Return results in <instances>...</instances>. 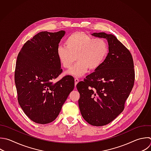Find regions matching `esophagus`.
<instances>
[{"label":"esophagus","mask_w":151,"mask_h":151,"mask_svg":"<svg viewBox=\"0 0 151 151\" xmlns=\"http://www.w3.org/2000/svg\"><path fill=\"white\" fill-rule=\"evenodd\" d=\"M74 82H75V86L77 84V83L79 82V80L78 78H75L74 79Z\"/></svg>","instance_id":"1"}]
</instances>
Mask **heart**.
<instances>
[{
  "label": "heart",
  "instance_id": "heart-1",
  "mask_svg": "<svg viewBox=\"0 0 151 151\" xmlns=\"http://www.w3.org/2000/svg\"><path fill=\"white\" fill-rule=\"evenodd\" d=\"M65 46H59L56 51L57 57L61 66L70 68L74 61L76 64L66 74L80 77L90 69L94 71L104 61L108 54V45L101 38H95L80 32L70 35L65 41Z\"/></svg>",
  "mask_w": 151,
  "mask_h": 151
}]
</instances>
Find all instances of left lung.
Segmentation results:
<instances>
[{"label": "left lung", "instance_id": "8db88e82", "mask_svg": "<svg viewBox=\"0 0 151 151\" xmlns=\"http://www.w3.org/2000/svg\"><path fill=\"white\" fill-rule=\"evenodd\" d=\"M91 35L107 40L109 53L102 65L76 87L83 119L91 125L101 126L123 111L134 84V65L130 51L114 35L105 32Z\"/></svg>", "mask_w": 151, "mask_h": 151}]
</instances>
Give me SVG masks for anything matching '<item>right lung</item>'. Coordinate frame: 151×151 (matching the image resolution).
<instances>
[{
  "mask_svg": "<svg viewBox=\"0 0 151 151\" xmlns=\"http://www.w3.org/2000/svg\"><path fill=\"white\" fill-rule=\"evenodd\" d=\"M65 34V31L39 32L24 45L17 58L15 82L18 102L37 123L53 122L74 88L70 76L53 83L62 73L56 51Z\"/></svg>",
  "mask_w": 151,
  "mask_h": 151,
  "instance_id": "obj_1",
  "label": "right lung"
}]
</instances>
